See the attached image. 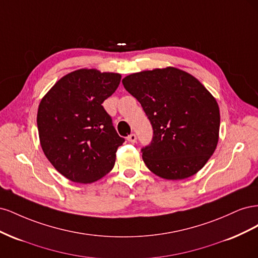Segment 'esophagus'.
Masks as SVG:
<instances>
[{"label":"esophagus","instance_id":"obj_1","mask_svg":"<svg viewBox=\"0 0 258 258\" xmlns=\"http://www.w3.org/2000/svg\"><path fill=\"white\" fill-rule=\"evenodd\" d=\"M127 140H128V142H130V143H136L137 142V136L134 135V134H131V135L128 136Z\"/></svg>","mask_w":258,"mask_h":258}]
</instances>
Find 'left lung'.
Wrapping results in <instances>:
<instances>
[{
	"label": "left lung",
	"mask_w": 258,
	"mask_h": 258,
	"mask_svg": "<svg viewBox=\"0 0 258 258\" xmlns=\"http://www.w3.org/2000/svg\"><path fill=\"white\" fill-rule=\"evenodd\" d=\"M122 85L154 130L152 143L142 150L146 167L173 181L204 168L217 146L221 122L216 99L205 86L173 67L130 74Z\"/></svg>",
	"instance_id": "8db88e82"
}]
</instances>
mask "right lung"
Returning a JSON list of instances; mask_svg holds the SVG:
<instances>
[{
    "label": "right lung",
    "instance_id": "obj_1",
    "mask_svg": "<svg viewBox=\"0 0 258 258\" xmlns=\"http://www.w3.org/2000/svg\"><path fill=\"white\" fill-rule=\"evenodd\" d=\"M120 80L119 73L80 69L61 77L41 100L36 121L42 150L70 181L90 184L113 169L124 139L102 103Z\"/></svg>",
    "mask_w": 258,
    "mask_h": 258
}]
</instances>
